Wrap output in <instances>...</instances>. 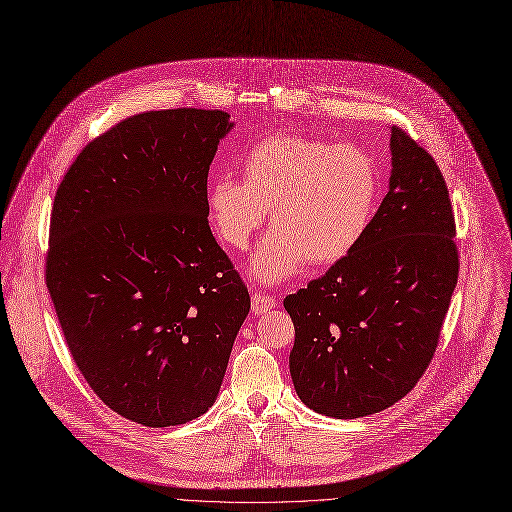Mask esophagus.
<instances>
[{
  "mask_svg": "<svg viewBox=\"0 0 512 512\" xmlns=\"http://www.w3.org/2000/svg\"><path fill=\"white\" fill-rule=\"evenodd\" d=\"M274 307V299L266 293H254L252 295V311L256 313V316H262V313L270 311Z\"/></svg>",
  "mask_w": 512,
  "mask_h": 512,
  "instance_id": "34e87169",
  "label": "esophagus"
}]
</instances>
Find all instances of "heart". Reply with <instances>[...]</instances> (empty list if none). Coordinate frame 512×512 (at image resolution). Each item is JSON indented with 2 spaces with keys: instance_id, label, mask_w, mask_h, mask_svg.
Returning <instances> with one entry per match:
<instances>
[{
  "instance_id": "obj_1",
  "label": "heart",
  "mask_w": 512,
  "mask_h": 512,
  "mask_svg": "<svg viewBox=\"0 0 512 512\" xmlns=\"http://www.w3.org/2000/svg\"><path fill=\"white\" fill-rule=\"evenodd\" d=\"M244 182L219 176L207 209L217 238L248 248L270 211L272 231L252 256L260 283L287 281L305 266L328 268L363 242L381 196L375 157L361 145L277 133L242 157Z\"/></svg>"
}]
</instances>
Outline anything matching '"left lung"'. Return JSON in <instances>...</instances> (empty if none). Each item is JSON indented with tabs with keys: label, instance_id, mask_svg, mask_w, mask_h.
<instances>
[{
	"label": "left lung",
	"instance_id": "1",
	"mask_svg": "<svg viewBox=\"0 0 512 512\" xmlns=\"http://www.w3.org/2000/svg\"><path fill=\"white\" fill-rule=\"evenodd\" d=\"M389 192L363 242L307 289L285 297L301 402L361 418L400 402L439 346L459 277L445 178L402 127H391Z\"/></svg>",
	"mask_w": 512,
	"mask_h": 512
}]
</instances>
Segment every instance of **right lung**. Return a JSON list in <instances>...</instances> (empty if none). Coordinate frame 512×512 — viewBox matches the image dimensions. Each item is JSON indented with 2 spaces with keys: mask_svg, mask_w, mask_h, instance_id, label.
Instances as JSON below:
<instances>
[{
  "mask_svg": "<svg viewBox=\"0 0 512 512\" xmlns=\"http://www.w3.org/2000/svg\"><path fill=\"white\" fill-rule=\"evenodd\" d=\"M223 110L133 114L92 139L51 211L45 281L96 396L143 426L205 414L250 293L209 227Z\"/></svg>",
  "mask_w": 512,
  "mask_h": 512,
  "instance_id": "right-lung-1",
  "label": "right lung"
}]
</instances>
